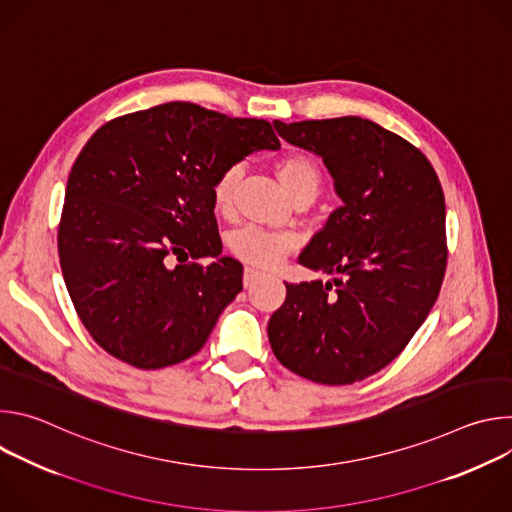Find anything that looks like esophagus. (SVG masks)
Listing matches in <instances>:
<instances>
[{"label":"esophagus","mask_w":512,"mask_h":512,"mask_svg":"<svg viewBox=\"0 0 512 512\" xmlns=\"http://www.w3.org/2000/svg\"><path fill=\"white\" fill-rule=\"evenodd\" d=\"M265 275L261 273V271H257V269H251V267H247L245 269V273H243V285L249 289V287H253L259 279H263Z\"/></svg>","instance_id":"34e87169"}]
</instances>
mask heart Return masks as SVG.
<instances>
[{
	"label": "heart",
	"mask_w": 512,
	"mask_h": 512,
	"mask_svg": "<svg viewBox=\"0 0 512 512\" xmlns=\"http://www.w3.org/2000/svg\"><path fill=\"white\" fill-rule=\"evenodd\" d=\"M275 172L281 184L285 186V190L289 192V196L294 200L302 196L316 198L324 182L318 162L312 156L302 152L281 158L275 166ZM241 178H243L241 164H231L216 176L212 184V206L218 214L231 212ZM296 247H298L296 237L285 235V233H269L257 227H243L229 237L231 253L237 259L257 267L277 265L291 251H296Z\"/></svg>",
	"instance_id": "b5f03b06"
}]
</instances>
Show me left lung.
<instances>
[{"label": "left lung", "mask_w": 512, "mask_h": 512, "mask_svg": "<svg viewBox=\"0 0 512 512\" xmlns=\"http://www.w3.org/2000/svg\"><path fill=\"white\" fill-rule=\"evenodd\" d=\"M277 133L322 156L342 198L300 255L334 281L285 283L267 334L285 369L352 385L397 358L433 308L446 273L444 190L401 135L362 117L283 123Z\"/></svg>", "instance_id": "8db88e82"}]
</instances>
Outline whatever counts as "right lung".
Returning <instances> with one entry per match:
<instances>
[{"label":"right lung","instance_id":"add662e5","mask_svg":"<svg viewBox=\"0 0 512 512\" xmlns=\"http://www.w3.org/2000/svg\"><path fill=\"white\" fill-rule=\"evenodd\" d=\"M265 148H279L269 121L184 101L93 133L66 182L58 257L72 306L105 352L156 371L204 346L243 289V265L221 257L212 184ZM204 256L217 261L195 263Z\"/></svg>","mask_w":512,"mask_h":512}]
</instances>
